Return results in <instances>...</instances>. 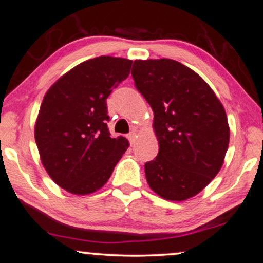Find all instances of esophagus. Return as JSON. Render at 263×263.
<instances>
[{
	"label": "esophagus",
	"instance_id": "34e87169",
	"mask_svg": "<svg viewBox=\"0 0 263 263\" xmlns=\"http://www.w3.org/2000/svg\"><path fill=\"white\" fill-rule=\"evenodd\" d=\"M127 138H128L129 143H131V144H134V143H135V141H136V131H132V132H129L128 136H127Z\"/></svg>",
	"mask_w": 263,
	"mask_h": 263
}]
</instances>
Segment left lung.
<instances>
[{"instance_id":"8db88e82","label":"left lung","mask_w":263,"mask_h":263,"mask_svg":"<svg viewBox=\"0 0 263 263\" xmlns=\"http://www.w3.org/2000/svg\"><path fill=\"white\" fill-rule=\"evenodd\" d=\"M135 85L153 110L158 156L144 164L151 189L165 200L200 193L224 163L230 141L225 108L194 70L172 59L135 60Z\"/></svg>"}]
</instances>
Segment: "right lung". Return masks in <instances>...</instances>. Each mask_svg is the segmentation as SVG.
<instances>
[{
    "label": "right lung",
    "instance_id": "1",
    "mask_svg": "<svg viewBox=\"0 0 263 263\" xmlns=\"http://www.w3.org/2000/svg\"><path fill=\"white\" fill-rule=\"evenodd\" d=\"M132 60L101 55L74 66L44 95L34 137L43 167L60 188L87 195L106 184L129 143L107 128L106 99Z\"/></svg>",
    "mask_w": 263,
    "mask_h": 263
}]
</instances>
